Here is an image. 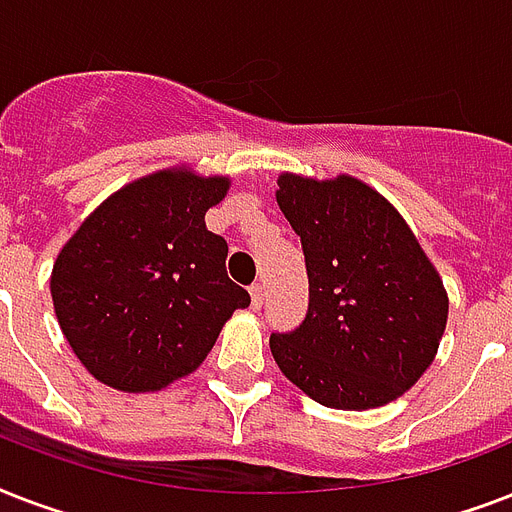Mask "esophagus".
<instances>
[{
    "label": "esophagus",
    "mask_w": 512,
    "mask_h": 512,
    "mask_svg": "<svg viewBox=\"0 0 512 512\" xmlns=\"http://www.w3.org/2000/svg\"><path fill=\"white\" fill-rule=\"evenodd\" d=\"M249 295H252V308H255V311H260V308H263V300H265L263 284H252V287H249Z\"/></svg>",
    "instance_id": "1"
}]
</instances>
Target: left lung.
<instances>
[{
    "mask_svg": "<svg viewBox=\"0 0 512 512\" xmlns=\"http://www.w3.org/2000/svg\"><path fill=\"white\" fill-rule=\"evenodd\" d=\"M281 212L303 241L308 313L271 353L289 382L329 406L364 412L404 396L433 364L449 297L420 241L372 185L281 172Z\"/></svg>",
    "mask_w": 512,
    "mask_h": 512,
    "instance_id": "8db88e82",
    "label": "left lung"
}]
</instances>
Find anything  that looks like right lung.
<instances>
[{
  "instance_id": "add662e5",
  "label": "right lung",
  "mask_w": 512,
  "mask_h": 512,
  "mask_svg": "<svg viewBox=\"0 0 512 512\" xmlns=\"http://www.w3.org/2000/svg\"><path fill=\"white\" fill-rule=\"evenodd\" d=\"M231 177L167 167L111 193L63 244L50 292L68 345L98 382L154 393L196 372L249 292L204 215Z\"/></svg>"
}]
</instances>
